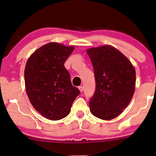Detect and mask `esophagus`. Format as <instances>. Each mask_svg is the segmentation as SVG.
Listing matches in <instances>:
<instances>
[{"label":"esophagus","instance_id":"1","mask_svg":"<svg viewBox=\"0 0 156 156\" xmlns=\"http://www.w3.org/2000/svg\"><path fill=\"white\" fill-rule=\"evenodd\" d=\"M78 88H79V89H80V91H81V92H82L83 90H84V87H83L82 86H80Z\"/></svg>","mask_w":156,"mask_h":156}]
</instances>
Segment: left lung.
Masks as SVG:
<instances>
[{"mask_svg":"<svg viewBox=\"0 0 156 156\" xmlns=\"http://www.w3.org/2000/svg\"><path fill=\"white\" fill-rule=\"evenodd\" d=\"M94 71L96 89L90 112L103 120L116 118L127 107L136 87V71L126 57L111 45L87 50Z\"/></svg>","mask_w":156,"mask_h":156,"instance_id":"8db88e82","label":"left lung"}]
</instances>
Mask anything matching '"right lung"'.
I'll return each mask as SVG.
<instances>
[{
  "label": "right lung",
  "mask_w": 156,
  "mask_h": 156,
  "mask_svg": "<svg viewBox=\"0 0 156 156\" xmlns=\"http://www.w3.org/2000/svg\"><path fill=\"white\" fill-rule=\"evenodd\" d=\"M74 49V46L50 42L35 50L25 65V89L30 101L50 120L67 116L80 94L72 86L69 72L64 66Z\"/></svg>",
  "instance_id": "add662e5"
}]
</instances>
